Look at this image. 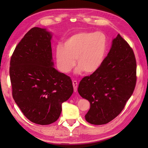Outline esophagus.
<instances>
[{
    "mask_svg": "<svg viewBox=\"0 0 148 148\" xmlns=\"http://www.w3.org/2000/svg\"><path fill=\"white\" fill-rule=\"evenodd\" d=\"M72 84H73L74 91L76 92V90H77V82L76 81V80H74V81H72Z\"/></svg>",
    "mask_w": 148,
    "mask_h": 148,
    "instance_id": "34e87169",
    "label": "esophagus"
}]
</instances>
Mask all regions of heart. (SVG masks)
I'll return each instance as SVG.
<instances>
[{"instance_id": "1", "label": "heart", "mask_w": 148, "mask_h": 148, "mask_svg": "<svg viewBox=\"0 0 148 148\" xmlns=\"http://www.w3.org/2000/svg\"><path fill=\"white\" fill-rule=\"evenodd\" d=\"M107 37L104 32H77L69 36L64 46L56 47V59L60 70L64 73L71 71L76 63L77 72L94 73L101 68L106 57Z\"/></svg>"}]
</instances>
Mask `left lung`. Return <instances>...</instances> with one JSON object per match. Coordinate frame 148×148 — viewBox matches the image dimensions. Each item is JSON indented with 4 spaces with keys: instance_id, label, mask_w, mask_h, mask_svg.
<instances>
[{
    "instance_id": "1",
    "label": "left lung",
    "mask_w": 148,
    "mask_h": 148,
    "mask_svg": "<svg viewBox=\"0 0 148 148\" xmlns=\"http://www.w3.org/2000/svg\"><path fill=\"white\" fill-rule=\"evenodd\" d=\"M136 78L133 50L118 34L101 68L79 84V95L91 105L85 116L86 121L104 125L116 118L133 93Z\"/></svg>"
}]
</instances>
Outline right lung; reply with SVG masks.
Returning <instances> with one entry per match:
<instances>
[{"label": "right lung", "mask_w": 148, "mask_h": 148, "mask_svg": "<svg viewBox=\"0 0 148 148\" xmlns=\"http://www.w3.org/2000/svg\"><path fill=\"white\" fill-rule=\"evenodd\" d=\"M51 38L46 29L32 28L17 45L10 63L15 102L27 119L42 125L58 119L62 103L74 91L71 77L53 68Z\"/></svg>", "instance_id": "right-lung-1"}]
</instances>
